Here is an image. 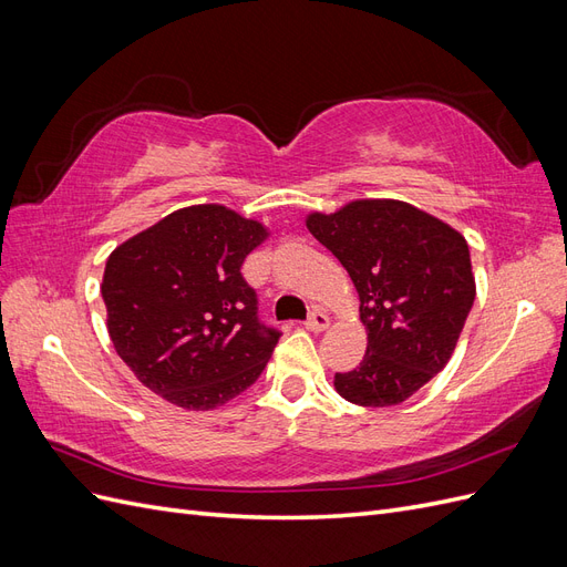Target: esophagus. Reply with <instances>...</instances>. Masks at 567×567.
Listing matches in <instances>:
<instances>
[{
	"label": "esophagus",
	"instance_id": "obj_1",
	"mask_svg": "<svg viewBox=\"0 0 567 567\" xmlns=\"http://www.w3.org/2000/svg\"><path fill=\"white\" fill-rule=\"evenodd\" d=\"M307 329L310 331H315V333H319V331H326L329 329V315H326L323 310H315L312 315H310V319H307Z\"/></svg>",
	"mask_w": 567,
	"mask_h": 567
}]
</instances>
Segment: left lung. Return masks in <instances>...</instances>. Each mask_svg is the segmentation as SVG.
Returning <instances> with one entry per match:
<instances>
[{
    "label": "left lung",
    "mask_w": 567,
    "mask_h": 567,
    "mask_svg": "<svg viewBox=\"0 0 567 567\" xmlns=\"http://www.w3.org/2000/svg\"><path fill=\"white\" fill-rule=\"evenodd\" d=\"M305 225L348 269L367 326V354L336 373L338 394L359 406L402 404L447 367L473 307L466 238L392 198L310 213Z\"/></svg>",
    "instance_id": "8db88e82"
}]
</instances>
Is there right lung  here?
<instances>
[{
  "label": "right lung",
  "mask_w": 567,
  "mask_h": 567,
  "mask_svg": "<svg viewBox=\"0 0 567 567\" xmlns=\"http://www.w3.org/2000/svg\"><path fill=\"white\" fill-rule=\"evenodd\" d=\"M267 236L262 221L203 203L169 213L109 255L101 281L109 336L151 392L210 411L257 381L281 333L257 321L241 265Z\"/></svg>",
  "instance_id": "add662e5"
}]
</instances>
